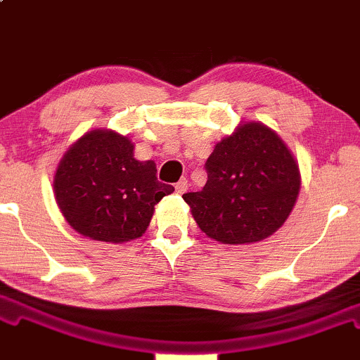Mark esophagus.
I'll list each match as a JSON object with an SVG mask.
<instances>
[{"mask_svg":"<svg viewBox=\"0 0 360 360\" xmlns=\"http://www.w3.org/2000/svg\"><path fill=\"white\" fill-rule=\"evenodd\" d=\"M186 191H187V179L184 178L176 184V192H178V194H184Z\"/></svg>","mask_w":360,"mask_h":360,"instance_id":"esophagus-1","label":"esophagus"}]
</instances>
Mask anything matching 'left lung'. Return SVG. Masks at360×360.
<instances>
[{"instance_id":"8db88e82","label":"left lung","mask_w":360,"mask_h":360,"mask_svg":"<svg viewBox=\"0 0 360 360\" xmlns=\"http://www.w3.org/2000/svg\"><path fill=\"white\" fill-rule=\"evenodd\" d=\"M202 191L182 198L198 228L223 244H254L276 233L296 205L297 160L283 139L260 121L223 137L205 163Z\"/></svg>"}]
</instances>
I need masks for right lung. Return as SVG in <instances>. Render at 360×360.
Masks as SVG:
<instances>
[{
  "label": "right lung",
  "instance_id": "obj_1",
  "mask_svg": "<svg viewBox=\"0 0 360 360\" xmlns=\"http://www.w3.org/2000/svg\"><path fill=\"white\" fill-rule=\"evenodd\" d=\"M53 187L74 231L112 244L141 238L155 205L174 191L157 179L155 162L134 158L131 139L111 129L79 137L58 163Z\"/></svg>",
  "mask_w": 360,
  "mask_h": 360
}]
</instances>
